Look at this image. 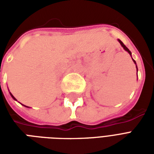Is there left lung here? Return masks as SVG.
<instances>
[{
	"label": "left lung",
	"mask_w": 154,
	"mask_h": 154,
	"mask_svg": "<svg viewBox=\"0 0 154 154\" xmlns=\"http://www.w3.org/2000/svg\"><path fill=\"white\" fill-rule=\"evenodd\" d=\"M118 41H119V43H120V44H121V46H122L123 48H124V49H125V51H127V52H128V53H129V54H130V55H131V52H130V51L129 50V48H128L126 47L125 45V44H123V42L121 40H119V39H118ZM133 59V58H132ZM133 61H134V63L136 64V62L134 60V59H133ZM136 67H137V65H136ZM137 72H138V68H137Z\"/></svg>",
	"instance_id": "1"
}]
</instances>
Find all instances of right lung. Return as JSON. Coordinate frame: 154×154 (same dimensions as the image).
I'll return each mask as SVG.
<instances>
[{
    "label": "right lung",
    "mask_w": 154,
    "mask_h": 154,
    "mask_svg": "<svg viewBox=\"0 0 154 154\" xmlns=\"http://www.w3.org/2000/svg\"><path fill=\"white\" fill-rule=\"evenodd\" d=\"M0 83H1V82H0ZM10 94H11V97H12V98H13V99H14V100H16V99H15V97H14V96H13V95H12V94L11 93V92H10ZM27 107H28V106H27Z\"/></svg>",
    "instance_id": "1"
}]
</instances>
